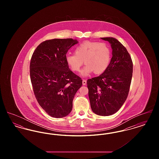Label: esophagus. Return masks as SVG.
Masks as SVG:
<instances>
[{
    "label": "esophagus",
    "mask_w": 159,
    "mask_h": 159,
    "mask_svg": "<svg viewBox=\"0 0 159 159\" xmlns=\"http://www.w3.org/2000/svg\"><path fill=\"white\" fill-rule=\"evenodd\" d=\"M86 83H87L86 80H84V79H83V81H82V84H83V85H86Z\"/></svg>",
    "instance_id": "1"
}]
</instances>
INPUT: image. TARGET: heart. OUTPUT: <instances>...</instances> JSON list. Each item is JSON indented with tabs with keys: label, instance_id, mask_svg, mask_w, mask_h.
Returning <instances> with one entry per match:
<instances>
[{
	"label": "heart",
	"instance_id": "obj_1",
	"mask_svg": "<svg viewBox=\"0 0 159 159\" xmlns=\"http://www.w3.org/2000/svg\"><path fill=\"white\" fill-rule=\"evenodd\" d=\"M75 54H68L66 60L69 68L74 72L80 71L84 64L81 75L88 76L93 71L95 75L104 73L110 65L111 52L110 46L106 43L85 41L77 46Z\"/></svg>",
	"mask_w": 159,
	"mask_h": 159
}]
</instances>
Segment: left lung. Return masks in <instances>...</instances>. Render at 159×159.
<instances>
[{"label":"left lung","instance_id":"left-lung-1","mask_svg":"<svg viewBox=\"0 0 159 159\" xmlns=\"http://www.w3.org/2000/svg\"><path fill=\"white\" fill-rule=\"evenodd\" d=\"M112 49L109 66L101 75L87 80L89 98L94 113L107 116L116 113L128 95L133 63L126 48L116 38H101Z\"/></svg>","mask_w":159,"mask_h":159}]
</instances>
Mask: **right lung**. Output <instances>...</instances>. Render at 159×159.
<instances>
[{
	"label": "right lung",
	"instance_id": "right-lung-1",
	"mask_svg": "<svg viewBox=\"0 0 159 159\" xmlns=\"http://www.w3.org/2000/svg\"><path fill=\"white\" fill-rule=\"evenodd\" d=\"M78 41L73 39L48 40L38 46L30 65L31 82L40 107L51 117L62 118L72 110L73 100L82 80L66 62L69 49Z\"/></svg>",
	"mask_w": 159,
	"mask_h": 159
}]
</instances>
